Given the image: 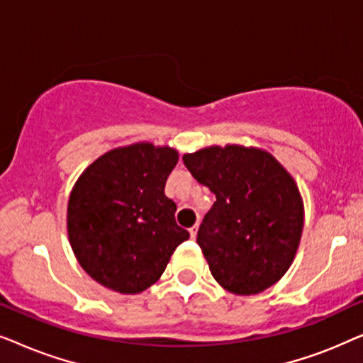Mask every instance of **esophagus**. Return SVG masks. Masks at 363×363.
I'll return each instance as SVG.
<instances>
[{
  "mask_svg": "<svg viewBox=\"0 0 363 363\" xmlns=\"http://www.w3.org/2000/svg\"><path fill=\"white\" fill-rule=\"evenodd\" d=\"M196 233H198V223H195V225L190 228V236L193 238V240H195V238H196Z\"/></svg>",
  "mask_w": 363,
  "mask_h": 363,
  "instance_id": "esophagus-1",
  "label": "esophagus"
}]
</instances>
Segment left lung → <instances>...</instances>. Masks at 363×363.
<instances>
[{
    "label": "left lung",
    "mask_w": 363,
    "mask_h": 363,
    "mask_svg": "<svg viewBox=\"0 0 363 363\" xmlns=\"http://www.w3.org/2000/svg\"><path fill=\"white\" fill-rule=\"evenodd\" d=\"M183 163L216 195L196 242L225 289L262 292L289 269L304 208L294 180L269 153L240 145L186 153Z\"/></svg>",
    "instance_id": "obj_1"
}]
</instances>
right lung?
<instances>
[{
  "label": "right lung",
  "instance_id": "add662e5",
  "mask_svg": "<svg viewBox=\"0 0 363 363\" xmlns=\"http://www.w3.org/2000/svg\"><path fill=\"white\" fill-rule=\"evenodd\" d=\"M177 162L173 148L137 143L97 158L77 180L67 206L69 241L99 284L121 294L145 291L190 238L165 196Z\"/></svg>",
  "mask_w": 363,
  "mask_h": 363
}]
</instances>
